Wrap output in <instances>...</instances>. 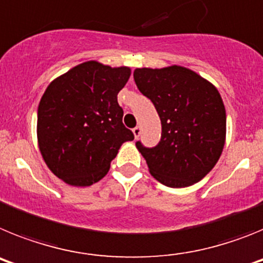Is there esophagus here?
I'll use <instances>...</instances> for the list:
<instances>
[{"mask_svg":"<svg viewBox=\"0 0 263 263\" xmlns=\"http://www.w3.org/2000/svg\"><path fill=\"white\" fill-rule=\"evenodd\" d=\"M141 132H142V129H141V126H136L133 129V134H134V137H136V138H138L139 136H141Z\"/></svg>","mask_w":263,"mask_h":263,"instance_id":"obj_1","label":"esophagus"}]
</instances>
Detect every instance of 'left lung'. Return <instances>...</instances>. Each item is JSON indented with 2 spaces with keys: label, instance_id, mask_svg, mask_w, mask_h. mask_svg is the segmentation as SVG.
I'll use <instances>...</instances> for the list:
<instances>
[{
  "label": "left lung",
  "instance_id": "obj_1",
  "mask_svg": "<svg viewBox=\"0 0 263 263\" xmlns=\"http://www.w3.org/2000/svg\"><path fill=\"white\" fill-rule=\"evenodd\" d=\"M134 81L152 100L162 124L155 147L136 143L150 174L173 188L200 182L217 163L225 145L227 115L218 90L182 66L137 68Z\"/></svg>",
  "mask_w": 263,
  "mask_h": 263
}]
</instances>
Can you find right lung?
Segmentation results:
<instances>
[{
  "mask_svg": "<svg viewBox=\"0 0 263 263\" xmlns=\"http://www.w3.org/2000/svg\"><path fill=\"white\" fill-rule=\"evenodd\" d=\"M129 67L81 63L50 83L38 106L36 136L48 168L63 182L87 187L108 174L121 145L134 134L122 124L117 95Z\"/></svg>",
  "mask_w": 263,
  "mask_h": 263,
  "instance_id": "obj_1",
  "label": "right lung"
}]
</instances>
